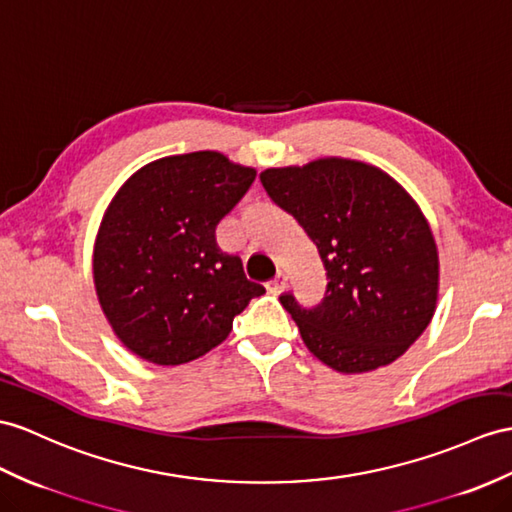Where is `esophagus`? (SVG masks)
Masks as SVG:
<instances>
[{"label":"esophagus","instance_id":"obj_1","mask_svg":"<svg viewBox=\"0 0 512 512\" xmlns=\"http://www.w3.org/2000/svg\"><path fill=\"white\" fill-rule=\"evenodd\" d=\"M267 289H269V293H273V295H280V293L286 289V276H284V273H278V276L267 284Z\"/></svg>","mask_w":512,"mask_h":512}]
</instances>
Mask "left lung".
<instances>
[{
  "label": "left lung",
  "instance_id": "obj_1",
  "mask_svg": "<svg viewBox=\"0 0 512 512\" xmlns=\"http://www.w3.org/2000/svg\"><path fill=\"white\" fill-rule=\"evenodd\" d=\"M326 267L321 304H280L306 347L341 373L391 365L428 328L439 299V252L428 219L389 173L347 158L260 173Z\"/></svg>",
  "mask_w": 512,
  "mask_h": 512
}]
</instances>
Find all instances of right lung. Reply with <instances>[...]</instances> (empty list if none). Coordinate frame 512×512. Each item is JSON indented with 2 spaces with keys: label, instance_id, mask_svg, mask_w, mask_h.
Returning a JSON list of instances; mask_svg holds the SVG:
<instances>
[{
  "label": "right lung",
  "instance_id": "1",
  "mask_svg": "<svg viewBox=\"0 0 512 512\" xmlns=\"http://www.w3.org/2000/svg\"><path fill=\"white\" fill-rule=\"evenodd\" d=\"M254 178L256 169L219 152H191L149 162L112 197L93 280L130 352L154 365L189 363L226 341L234 317L265 293L215 241L217 223Z\"/></svg>",
  "mask_w": 512,
  "mask_h": 512
}]
</instances>
